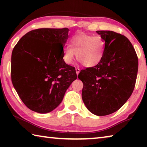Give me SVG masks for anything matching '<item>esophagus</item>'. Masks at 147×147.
Listing matches in <instances>:
<instances>
[{
  "label": "esophagus",
  "instance_id": "obj_1",
  "mask_svg": "<svg viewBox=\"0 0 147 147\" xmlns=\"http://www.w3.org/2000/svg\"><path fill=\"white\" fill-rule=\"evenodd\" d=\"M76 74L77 75H78V74L80 72V69L79 68H76Z\"/></svg>",
  "mask_w": 147,
  "mask_h": 147
}]
</instances>
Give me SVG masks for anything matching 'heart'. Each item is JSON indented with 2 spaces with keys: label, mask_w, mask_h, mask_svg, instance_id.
Here are the masks:
<instances>
[{
  "label": "heart",
  "mask_w": 147,
  "mask_h": 147,
  "mask_svg": "<svg viewBox=\"0 0 147 147\" xmlns=\"http://www.w3.org/2000/svg\"><path fill=\"white\" fill-rule=\"evenodd\" d=\"M71 47L64 50L65 63L71 64L76 54V58L84 66L93 67L102 60L105 53V43L100 36L78 33L71 39Z\"/></svg>",
  "instance_id": "b5f03b06"
}]
</instances>
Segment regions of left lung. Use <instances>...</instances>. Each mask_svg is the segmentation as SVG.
Wrapping results in <instances>:
<instances>
[{
    "label": "left lung",
    "instance_id": "1",
    "mask_svg": "<svg viewBox=\"0 0 147 147\" xmlns=\"http://www.w3.org/2000/svg\"><path fill=\"white\" fill-rule=\"evenodd\" d=\"M105 41L102 60L82 70V96L88 110L98 116L113 113L130 98L135 87L138 58L128 39L113 31L98 30Z\"/></svg>",
    "mask_w": 147,
    "mask_h": 147
}]
</instances>
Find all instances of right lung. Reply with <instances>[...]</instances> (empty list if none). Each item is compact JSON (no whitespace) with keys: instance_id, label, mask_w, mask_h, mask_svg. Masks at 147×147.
I'll use <instances>...</instances> for the list:
<instances>
[{"instance_id":"right-lung-1","label":"right lung","mask_w":147,"mask_h":147,"mask_svg":"<svg viewBox=\"0 0 147 147\" xmlns=\"http://www.w3.org/2000/svg\"><path fill=\"white\" fill-rule=\"evenodd\" d=\"M69 30L39 28L26 33L13 49V86L27 108L39 113L51 112L63 100L77 78L74 67L63 59Z\"/></svg>"}]
</instances>
